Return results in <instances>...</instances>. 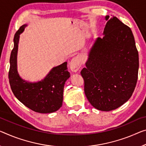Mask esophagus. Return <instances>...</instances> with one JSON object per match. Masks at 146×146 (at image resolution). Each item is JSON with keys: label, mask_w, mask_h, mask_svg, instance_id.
<instances>
[{"label": "esophagus", "mask_w": 146, "mask_h": 146, "mask_svg": "<svg viewBox=\"0 0 146 146\" xmlns=\"http://www.w3.org/2000/svg\"><path fill=\"white\" fill-rule=\"evenodd\" d=\"M70 65V70L76 72L80 68L81 65H82V61H81V59L79 57H74L71 60V61L69 63Z\"/></svg>", "instance_id": "1"}]
</instances>
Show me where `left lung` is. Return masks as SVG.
<instances>
[{
    "instance_id": "obj_1",
    "label": "left lung",
    "mask_w": 146,
    "mask_h": 146,
    "mask_svg": "<svg viewBox=\"0 0 146 146\" xmlns=\"http://www.w3.org/2000/svg\"><path fill=\"white\" fill-rule=\"evenodd\" d=\"M105 17L104 36L97 38L81 71L84 91L96 109L108 111L128 101L138 80V52L131 29L116 17Z\"/></svg>"
}]
</instances>
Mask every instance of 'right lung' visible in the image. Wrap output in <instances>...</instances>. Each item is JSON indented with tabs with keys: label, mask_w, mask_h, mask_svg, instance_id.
Listing matches in <instances>:
<instances>
[{
	"label": "right lung",
	"mask_w": 146,
	"mask_h": 146,
	"mask_svg": "<svg viewBox=\"0 0 146 146\" xmlns=\"http://www.w3.org/2000/svg\"><path fill=\"white\" fill-rule=\"evenodd\" d=\"M27 26V24L22 25L14 35V45L10 59L9 82L13 95L25 106L38 113H52L62 106L64 84L70 76L67 70V62L53 67L39 82H29L22 79L17 72V56L19 35Z\"/></svg>",
	"instance_id": "right-lung-1"
}]
</instances>
